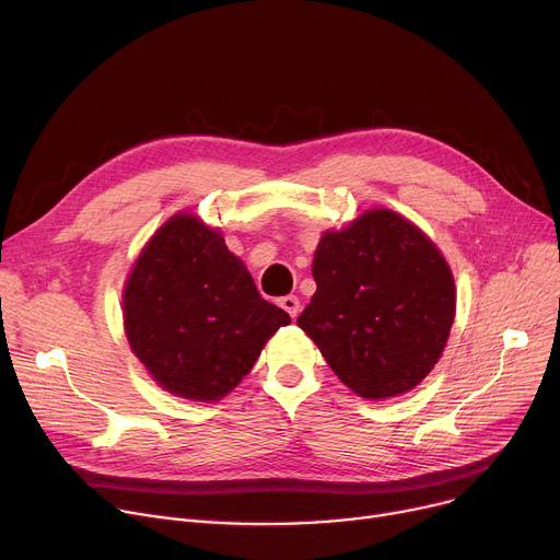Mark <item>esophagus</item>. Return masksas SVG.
I'll use <instances>...</instances> for the list:
<instances>
[{
	"instance_id": "obj_1",
	"label": "esophagus",
	"mask_w": 560,
	"mask_h": 560,
	"mask_svg": "<svg viewBox=\"0 0 560 560\" xmlns=\"http://www.w3.org/2000/svg\"><path fill=\"white\" fill-rule=\"evenodd\" d=\"M279 306L292 317V319H295L298 315H300V300L295 298V295H288V298H281L279 300Z\"/></svg>"
}]
</instances>
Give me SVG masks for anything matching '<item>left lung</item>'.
Instances as JSON below:
<instances>
[{"mask_svg": "<svg viewBox=\"0 0 560 560\" xmlns=\"http://www.w3.org/2000/svg\"><path fill=\"white\" fill-rule=\"evenodd\" d=\"M313 279L298 325L347 388L395 397L438 363L454 325V277L418 226L393 211L363 213L322 235Z\"/></svg>", "mask_w": 560, "mask_h": 560, "instance_id": "left-lung-1", "label": "left lung"}]
</instances>
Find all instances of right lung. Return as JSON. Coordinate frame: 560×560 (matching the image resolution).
I'll use <instances>...</instances> for the list:
<instances>
[{
	"label": "right lung",
	"instance_id": "obj_1",
	"mask_svg": "<svg viewBox=\"0 0 560 560\" xmlns=\"http://www.w3.org/2000/svg\"><path fill=\"white\" fill-rule=\"evenodd\" d=\"M290 315L260 300L224 238L192 215L165 222L125 288L133 354L159 384L186 399L215 401L256 363Z\"/></svg>",
	"mask_w": 560,
	"mask_h": 560
}]
</instances>
